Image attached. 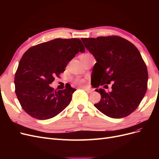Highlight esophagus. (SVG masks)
Returning <instances> with one entry per match:
<instances>
[{
    "label": "esophagus",
    "instance_id": "obj_1",
    "mask_svg": "<svg viewBox=\"0 0 159 159\" xmlns=\"http://www.w3.org/2000/svg\"><path fill=\"white\" fill-rule=\"evenodd\" d=\"M82 88V89H84L85 91H86V92H87V93H90L91 92V89H88V88Z\"/></svg>",
    "mask_w": 159,
    "mask_h": 159
}]
</instances>
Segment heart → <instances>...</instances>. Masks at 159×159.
Masks as SVG:
<instances>
[{"instance_id":"b5f03b06","label":"heart","mask_w":159,"mask_h":159,"mask_svg":"<svg viewBox=\"0 0 159 159\" xmlns=\"http://www.w3.org/2000/svg\"><path fill=\"white\" fill-rule=\"evenodd\" d=\"M89 56H91L90 54H82L81 55V57H88ZM75 82L76 84H82L84 82V80L81 79V78H77L75 80Z\"/></svg>"}]
</instances>
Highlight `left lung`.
Listing matches in <instances>:
<instances>
[{
    "label": "left lung",
    "mask_w": 159,
    "mask_h": 159,
    "mask_svg": "<svg viewBox=\"0 0 159 159\" xmlns=\"http://www.w3.org/2000/svg\"><path fill=\"white\" fill-rule=\"evenodd\" d=\"M86 48L97 61L91 77L96 88L112 81L111 91L96 89L101 94L94 106L107 116L125 117L139 107L147 89L148 71L138 49L131 42L117 36L81 38Z\"/></svg>",
    "instance_id": "obj_1"
}]
</instances>
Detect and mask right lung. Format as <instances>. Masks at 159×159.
<instances>
[{
    "label": "right lung",
    "instance_id": "obj_1",
    "mask_svg": "<svg viewBox=\"0 0 159 159\" xmlns=\"http://www.w3.org/2000/svg\"><path fill=\"white\" fill-rule=\"evenodd\" d=\"M85 48L78 38L57 39L30 48L23 54L14 77L15 93L22 108L31 117L46 120L70 104L76 90L70 85L56 91L49 85Z\"/></svg>",
    "mask_w": 159,
    "mask_h": 159
}]
</instances>
